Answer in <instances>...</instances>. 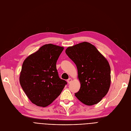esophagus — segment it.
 I'll return each mask as SVG.
<instances>
[{
    "label": "esophagus",
    "instance_id": "1",
    "mask_svg": "<svg viewBox=\"0 0 131 131\" xmlns=\"http://www.w3.org/2000/svg\"><path fill=\"white\" fill-rule=\"evenodd\" d=\"M71 81H72V79H71V78L68 79L67 80V82H68V83H70V82H71Z\"/></svg>",
    "mask_w": 131,
    "mask_h": 131
}]
</instances>
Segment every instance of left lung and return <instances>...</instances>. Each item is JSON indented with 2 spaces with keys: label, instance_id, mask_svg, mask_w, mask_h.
<instances>
[{
  "label": "left lung",
  "instance_id": "obj_1",
  "mask_svg": "<svg viewBox=\"0 0 131 131\" xmlns=\"http://www.w3.org/2000/svg\"><path fill=\"white\" fill-rule=\"evenodd\" d=\"M65 52L76 65L81 83L75 95L86 105L98 104L111 85V67L108 61L93 45L87 42L68 47Z\"/></svg>",
  "mask_w": 131,
  "mask_h": 131
}]
</instances>
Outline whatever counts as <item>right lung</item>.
I'll return each instance as SVG.
<instances>
[{"label":"right lung","instance_id":"right-lung-1","mask_svg":"<svg viewBox=\"0 0 131 131\" xmlns=\"http://www.w3.org/2000/svg\"><path fill=\"white\" fill-rule=\"evenodd\" d=\"M62 47L47 44L24 61L19 77L23 91L30 101L40 107L50 105L63 91L67 82L59 78L57 61Z\"/></svg>","mask_w":131,"mask_h":131}]
</instances>
